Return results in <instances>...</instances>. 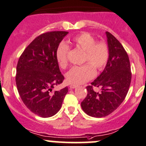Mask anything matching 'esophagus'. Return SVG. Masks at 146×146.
Listing matches in <instances>:
<instances>
[{
    "instance_id": "obj_1",
    "label": "esophagus",
    "mask_w": 146,
    "mask_h": 146,
    "mask_svg": "<svg viewBox=\"0 0 146 146\" xmlns=\"http://www.w3.org/2000/svg\"><path fill=\"white\" fill-rule=\"evenodd\" d=\"M77 87H78V85H76V84H70V89H74V88H76Z\"/></svg>"
}]
</instances>
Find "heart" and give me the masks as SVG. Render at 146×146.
Segmentation results:
<instances>
[{
    "label": "heart",
    "instance_id": "b5f03b06",
    "mask_svg": "<svg viewBox=\"0 0 146 146\" xmlns=\"http://www.w3.org/2000/svg\"><path fill=\"white\" fill-rule=\"evenodd\" d=\"M68 44L78 47L85 51L84 62H88L80 66H74L66 74L69 82L82 84L95 76V68L101 71L105 68L110 58L108 46L103 42H96L95 38L88 32H81L68 42ZM69 47L61 43L56 51V58L60 67L66 69L68 66Z\"/></svg>",
    "mask_w": 146,
    "mask_h": 146
}]
</instances>
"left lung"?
Instances as JSON below:
<instances>
[{"label": "left lung", "mask_w": 146, "mask_h": 146, "mask_svg": "<svg viewBox=\"0 0 146 146\" xmlns=\"http://www.w3.org/2000/svg\"><path fill=\"white\" fill-rule=\"evenodd\" d=\"M110 58L102 73L86 87L88 95L81 102L84 111L90 117L101 118L117 110L126 98L131 81L129 56L121 44L106 32ZM100 87V92L94 90Z\"/></svg>", "instance_id": "8db88e82"}]
</instances>
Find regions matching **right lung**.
<instances>
[{"instance_id": "obj_1", "label": "right lung", "mask_w": 146, "mask_h": 146, "mask_svg": "<svg viewBox=\"0 0 146 146\" xmlns=\"http://www.w3.org/2000/svg\"><path fill=\"white\" fill-rule=\"evenodd\" d=\"M68 32L54 31L35 38L20 56L17 65L16 85L23 103L32 112L43 118L55 115L68 91L52 89L64 81L56 51Z\"/></svg>"}]
</instances>
